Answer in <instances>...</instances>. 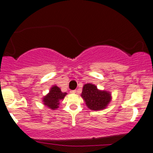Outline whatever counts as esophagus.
Returning <instances> with one entry per match:
<instances>
[{"label": "esophagus", "mask_w": 153, "mask_h": 153, "mask_svg": "<svg viewBox=\"0 0 153 153\" xmlns=\"http://www.w3.org/2000/svg\"><path fill=\"white\" fill-rule=\"evenodd\" d=\"M70 93L75 94V93H77V91L76 90H72V91H70Z\"/></svg>", "instance_id": "esophagus-1"}]
</instances>
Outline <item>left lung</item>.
I'll return each instance as SVG.
<instances>
[{"label":"left lung","instance_id":"left-lung-1","mask_svg":"<svg viewBox=\"0 0 153 153\" xmlns=\"http://www.w3.org/2000/svg\"><path fill=\"white\" fill-rule=\"evenodd\" d=\"M86 106L91 110L106 108L111 101V94L107 91L99 90L95 85L86 83L83 85L81 94Z\"/></svg>","mask_w":153,"mask_h":153}]
</instances>
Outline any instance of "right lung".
I'll use <instances>...</instances> for the list:
<instances>
[{"instance_id":"right-lung-1","label":"right lung","mask_w":153,"mask_h":153,"mask_svg":"<svg viewBox=\"0 0 153 153\" xmlns=\"http://www.w3.org/2000/svg\"><path fill=\"white\" fill-rule=\"evenodd\" d=\"M67 95L66 92H62L61 89L56 85L51 88L49 93L43 98V105L49 107L51 110H56L59 107L60 100H63Z\"/></svg>"}]
</instances>
